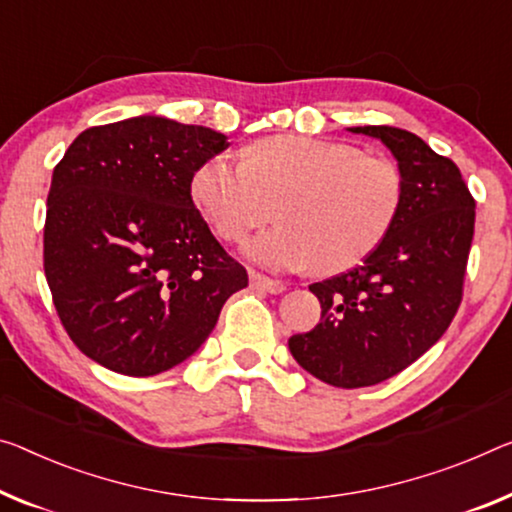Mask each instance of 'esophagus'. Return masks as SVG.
<instances>
[{
	"label": "esophagus",
	"instance_id": "obj_1",
	"mask_svg": "<svg viewBox=\"0 0 512 512\" xmlns=\"http://www.w3.org/2000/svg\"><path fill=\"white\" fill-rule=\"evenodd\" d=\"M249 283H251V288H256V290H265V293H283V290H286V283L283 281H279V279H272V277H265V274H261V272H256V270H251L249 272Z\"/></svg>",
	"mask_w": 512,
	"mask_h": 512
}]
</instances>
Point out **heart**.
<instances>
[{"label": "heart", "instance_id": "heart-1", "mask_svg": "<svg viewBox=\"0 0 512 512\" xmlns=\"http://www.w3.org/2000/svg\"><path fill=\"white\" fill-rule=\"evenodd\" d=\"M403 174L389 157L341 141L277 135L251 144L245 162L212 157L192 176V199L219 238L247 245L251 261L283 270L343 272L380 245L403 203Z\"/></svg>", "mask_w": 512, "mask_h": 512}]
</instances>
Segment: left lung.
<instances>
[{
  "label": "left lung",
  "mask_w": 512,
  "mask_h": 512,
  "mask_svg": "<svg viewBox=\"0 0 512 512\" xmlns=\"http://www.w3.org/2000/svg\"><path fill=\"white\" fill-rule=\"evenodd\" d=\"M350 130L391 148L405 190L389 233L364 263L311 283L320 322L288 338L304 371L343 389L389 380L442 338L465 293L476 222V201L453 160L391 125Z\"/></svg>",
  "instance_id": "left-lung-1"
}]
</instances>
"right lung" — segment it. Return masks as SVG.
<instances>
[{"instance_id":"add662e5","label":"right lung","mask_w":512,"mask_h":512,"mask_svg":"<svg viewBox=\"0 0 512 512\" xmlns=\"http://www.w3.org/2000/svg\"><path fill=\"white\" fill-rule=\"evenodd\" d=\"M226 146L203 125L137 116L84 130L54 167L45 279L70 341L109 371L174 368L249 283L192 201L194 171Z\"/></svg>"}]
</instances>
